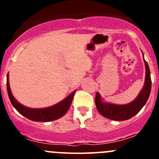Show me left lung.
<instances>
[{"label":"left lung","instance_id":"left-lung-1","mask_svg":"<svg viewBox=\"0 0 159 159\" xmlns=\"http://www.w3.org/2000/svg\"><path fill=\"white\" fill-rule=\"evenodd\" d=\"M143 60L145 63L146 67L145 82H144V85H143V88H142L140 93L132 102L123 105L107 102H104L103 99L101 98L99 92H97L96 96H95V105H96L98 111L102 116L109 119H112V120H116V121L127 120L139 113L143 107V106L146 104V102L150 96V94H151V71H150L148 64L144 60V58H143Z\"/></svg>","mask_w":159,"mask_h":159}]
</instances>
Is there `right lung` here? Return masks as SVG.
<instances>
[{
	"mask_svg": "<svg viewBox=\"0 0 159 159\" xmlns=\"http://www.w3.org/2000/svg\"><path fill=\"white\" fill-rule=\"evenodd\" d=\"M7 91H8V98L10 99L11 103L16 111L25 118L36 122H51L57 120L67 113L72 102L73 97L75 91L67 95L65 99L53 106L45 108H31L20 104L12 95L11 92L9 81H8V73L7 75Z\"/></svg>",
	"mask_w": 159,
	"mask_h": 159,
	"instance_id": "right-lung-1",
	"label": "right lung"
}]
</instances>
